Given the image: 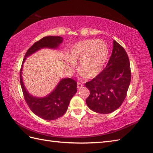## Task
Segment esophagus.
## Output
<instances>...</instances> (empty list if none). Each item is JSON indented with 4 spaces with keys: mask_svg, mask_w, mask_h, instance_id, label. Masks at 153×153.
<instances>
[{
    "mask_svg": "<svg viewBox=\"0 0 153 153\" xmlns=\"http://www.w3.org/2000/svg\"><path fill=\"white\" fill-rule=\"evenodd\" d=\"M84 85H83V84L82 83H81V82H78L77 83V88L78 89H80V88H82V86H83Z\"/></svg>",
    "mask_w": 153,
    "mask_h": 153,
    "instance_id": "1",
    "label": "esophagus"
}]
</instances>
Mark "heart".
I'll return each instance as SVG.
<instances>
[{
	"label": "heart",
	"mask_w": 153,
	"mask_h": 153,
	"mask_svg": "<svg viewBox=\"0 0 153 153\" xmlns=\"http://www.w3.org/2000/svg\"><path fill=\"white\" fill-rule=\"evenodd\" d=\"M108 55V47L103 40H84L77 42L70 49L69 68L74 66V62H80L79 71L84 76L94 78L103 70Z\"/></svg>",
	"instance_id": "b5f03b06"
}]
</instances>
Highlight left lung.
Masks as SVG:
<instances>
[{
    "label": "left lung",
    "instance_id": "1",
    "mask_svg": "<svg viewBox=\"0 0 153 153\" xmlns=\"http://www.w3.org/2000/svg\"><path fill=\"white\" fill-rule=\"evenodd\" d=\"M131 81L128 54L123 46L113 40V49L106 67L86 83L90 96L86 100L91 110L101 114L113 113L126 97Z\"/></svg>",
    "mask_w": 153,
    "mask_h": 153
}]
</instances>
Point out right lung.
Returning a JSON list of instances; mask_svg holds the SVG:
<instances>
[{"instance_id":"1","label":"right lung","mask_w":153,"mask_h":153,"mask_svg":"<svg viewBox=\"0 0 153 153\" xmlns=\"http://www.w3.org/2000/svg\"><path fill=\"white\" fill-rule=\"evenodd\" d=\"M62 42V37L48 36L34 43L26 52L20 70V84L27 104L34 114L46 120L57 119L66 113L71 98L77 91V82L71 79H63L47 96L35 97L28 92L23 82V65L27 57L31 54L45 48L56 49Z\"/></svg>"}]
</instances>
